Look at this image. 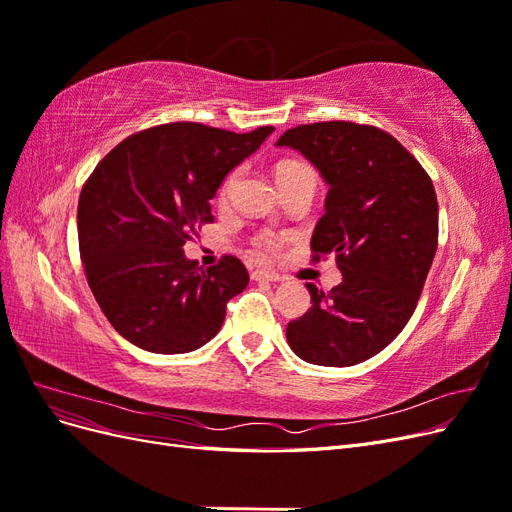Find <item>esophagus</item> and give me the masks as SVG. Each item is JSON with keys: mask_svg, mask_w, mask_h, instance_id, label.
Returning <instances> with one entry per match:
<instances>
[{"mask_svg": "<svg viewBox=\"0 0 512 512\" xmlns=\"http://www.w3.org/2000/svg\"><path fill=\"white\" fill-rule=\"evenodd\" d=\"M252 280L256 282H280L282 277L273 271H252Z\"/></svg>", "mask_w": 512, "mask_h": 512, "instance_id": "1", "label": "esophagus"}]
</instances>
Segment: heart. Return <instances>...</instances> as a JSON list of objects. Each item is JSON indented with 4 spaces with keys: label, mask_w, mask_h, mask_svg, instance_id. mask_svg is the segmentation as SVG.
Wrapping results in <instances>:
<instances>
[{
    "label": "heart",
    "mask_w": 512,
    "mask_h": 512,
    "mask_svg": "<svg viewBox=\"0 0 512 512\" xmlns=\"http://www.w3.org/2000/svg\"><path fill=\"white\" fill-rule=\"evenodd\" d=\"M241 175H243L241 168H232L230 173L226 175V179L220 185V192H218L220 203H228L232 192H235V188H237ZM275 177H277V181H280V185H288V183H294V181H299L303 177H316V173H314L312 166L301 162V160H282L280 164L275 166ZM284 239L286 237L280 235V232L262 230V232H256V235L252 237V245L256 247L258 254L273 256V254L282 250Z\"/></svg>",
    "instance_id": "1"
}]
</instances>
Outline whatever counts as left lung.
<instances>
[{"mask_svg": "<svg viewBox=\"0 0 512 512\" xmlns=\"http://www.w3.org/2000/svg\"><path fill=\"white\" fill-rule=\"evenodd\" d=\"M329 183L312 235V260L333 256L344 280L288 322V346L327 367L363 363L406 327L438 250V198L427 170L395 136L354 121L286 130Z\"/></svg>", "mask_w": 512, "mask_h": 512, "instance_id": "1", "label": "left lung"}]
</instances>
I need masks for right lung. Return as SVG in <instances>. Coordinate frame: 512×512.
<instances>
[{"label": "right lung", "instance_id": "right-lung-1", "mask_svg": "<svg viewBox=\"0 0 512 512\" xmlns=\"http://www.w3.org/2000/svg\"><path fill=\"white\" fill-rule=\"evenodd\" d=\"M271 132L162 123L123 138L85 181L76 222L87 284L134 346L192 352L222 329L226 303L245 290L250 273L228 254L198 267L183 243L213 222L209 200Z\"/></svg>", "mask_w": 512, "mask_h": 512}]
</instances>
